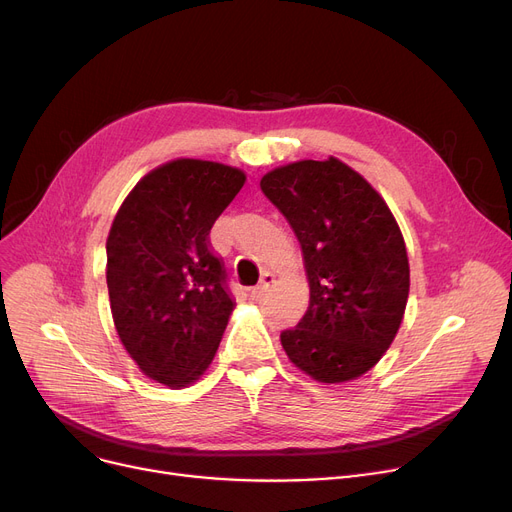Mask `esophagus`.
<instances>
[{
	"instance_id": "esophagus-1",
	"label": "esophagus",
	"mask_w": 512,
	"mask_h": 512,
	"mask_svg": "<svg viewBox=\"0 0 512 512\" xmlns=\"http://www.w3.org/2000/svg\"><path fill=\"white\" fill-rule=\"evenodd\" d=\"M276 284V278H274V274H270V272H265L263 276H261V282L253 288V292H251V299L253 301H261L267 292L272 290V286Z\"/></svg>"
}]
</instances>
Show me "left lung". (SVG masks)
<instances>
[{"mask_svg": "<svg viewBox=\"0 0 512 512\" xmlns=\"http://www.w3.org/2000/svg\"><path fill=\"white\" fill-rule=\"evenodd\" d=\"M261 191L297 236L309 307L280 334L288 359L321 384L375 367L405 317L411 270L405 238L384 197L330 155L267 172Z\"/></svg>", "mask_w": 512, "mask_h": 512, "instance_id": "8db88e82", "label": "left lung"}]
</instances>
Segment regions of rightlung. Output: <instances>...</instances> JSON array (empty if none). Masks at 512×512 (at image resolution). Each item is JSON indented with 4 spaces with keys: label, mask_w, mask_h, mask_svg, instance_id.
Segmentation results:
<instances>
[{
    "label": "right lung",
    "mask_w": 512,
    "mask_h": 512,
    "mask_svg": "<svg viewBox=\"0 0 512 512\" xmlns=\"http://www.w3.org/2000/svg\"><path fill=\"white\" fill-rule=\"evenodd\" d=\"M245 180L220 161H166L134 184L107 234L120 342L147 378L172 390L207 371L234 309L207 236Z\"/></svg>",
    "instance_id": "right-lung-1"
}]
</instances>
